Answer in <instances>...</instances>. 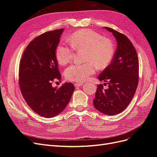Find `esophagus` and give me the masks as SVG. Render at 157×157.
<instances>
[{"instance_id": "esophagus-1", "label": "esophagus", "mask_w": 157, "mask_h": 157, "mask_svg": "<svg viewBox=\"0 0 157 157\" xmlns=\"http://www.w3.org/2000/svg\"><path fill=\"white\" fill-rule=\"evenodd\" d=\"M74 85L75 87H80V86H82L83 84L82 83H75Z\"/></svg>"}]
</instances>
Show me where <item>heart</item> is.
Listing matches in <instances>:
<instances>
[{"mask_svg":"<svg viewBox=\"0 0 157 157\" xmlns=\"http://www.w3.org/2000/svg\"><path fill=\"white\" fill-rule=\"evenodd\" d=\"M67 41L69 46L59 44L56 50V58L60 65H65L72 60L73 50H86L85 61L87 63L71 65L65 70L66 79L73 82H84L96 72V66L99 69L106 67L111 62L114 55L112 42L101 35L89 29L75 32Z\"/></svg>","mask_w":157,"mask_h":157,"instance_id":"heart-1","label":"heart"}]
</instances>
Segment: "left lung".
Wrapping results in <instances>:
<instances>
[{
  "label": "left lung",
  "instance_id": "8db88e82",
  "mask_svg": "<svg viewBox=\"0 0 157 157\" xmlns=\"http://www.w3.org/2000/svg\"><path fill=\"white\" fill-rule=\"evenodd\" d=\"M117 42V48L110 65L98 76L106 82L107 89L98 85L93 101L98 111L106 115L121 113L129 105L136 93L139 80V61L134 46L127 36L109 27Z\"/></svg>",
  "mask_w": 157,
  "mask_h": 157
}]
</instances>
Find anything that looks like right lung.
Masks as SVG:
<instances>
[{"label": "right lung", "mask_w": 157, "mask_h": 157, "mask_svg": "<svg viewBox=\"0 0 157 157\" xmlns=\"http://www.w3.org/2000/svg\"><path fill=\"white\" fill-rule=\"evenodd\" d=\"M64 29L46 32L27 46L20 61L19 84L27 105L38 115L52 118L62 112L71 100L74 85L65 82L52 86L61 80L56 50Z\"/></svg>", "instance_id": "obj_1"}]
</instances>
